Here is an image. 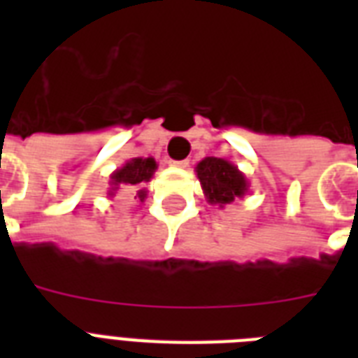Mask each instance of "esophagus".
<instances>
[{"mask_svg":"<svg viewBox=\"0 0 358 358\" xmlns=\"http://www.w3.org/2000/svg\"><path fill=\"white\" fill-rule=\"evenodd\" d=\"M169 165H171V167L184 169V167H187V165H189V159H180V162H174V159H171V162H169Z\"/></svg>","mask_w":358,"mask_h":358,"instance_id":"34e87169","label":"esophagus"}]
</instances>
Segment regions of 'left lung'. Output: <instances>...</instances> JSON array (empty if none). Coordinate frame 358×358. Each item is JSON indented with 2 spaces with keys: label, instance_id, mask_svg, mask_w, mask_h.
<instances>
[{
  "label": "left lung",
  "instance_id": "1",
  "mask_svg": "<svg viewBox=\"0 0 358 358\" xmlns=\"http://www.w3.org/2000/svg\"><path fill=\"white\" fill-rule=\"evenodd\" d=\"M196 178L208 204L224 208L236 199H243L249 193V180L234 163L223 157H204L196 163Z\"/></svg>",
  "mask_w": 358,
  "mask_h": 358
}]
</instances>
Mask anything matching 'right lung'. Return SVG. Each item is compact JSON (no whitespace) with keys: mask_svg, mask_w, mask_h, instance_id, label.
<instances>
[{"mask_svg":"<svg viewBox=\"0 0 358 358\" xmlns=\"http://www.w3.org/2000/svg\"><path fill=\"white\" fill-rule=\"evenodd\" d=\"M157 163L154 157H134L126 162L120 169L113 171L109 176L108 195L115 196V193L122 187H141L145 182H150L154 173H156ZM137 196L143 202L146 199V189H137Z\"/></svg>","mask_w":358,"mask_h":358,"instance_id":"add662e5","label":"right lung"}]
</instances>
